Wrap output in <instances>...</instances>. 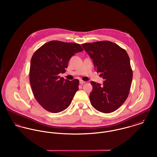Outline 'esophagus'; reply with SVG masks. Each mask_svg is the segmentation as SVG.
Here are the masks:
<instances>
[{
    "instance_id": "esophagus-1",
    "label": "esophagus",
    "mask_w": 157,
    "mask_h": 157,
    "mask_svg": "<svg viewBox=\"0 0 157 157\" xmlns=\"http://www.w3.org/2000/svg\"><path fill=\"white\" fill-rule=\"evenodd\" d=\"M85 83H86V82H85V81H83V80H80V84L83 85V84H85Z\"/></svg>"
}]
</instances>
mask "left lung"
Segmentation results:
<instances>
[{"mask_svg":"<svg viewBox=\"0 0 157 157\" xmlns=\"http://www.w3.org/2000/svg\"><path fill=\"white\" fill-rule=\"evenodd\" d=\"M83 49L93 60L97 72L105 80L103 85L91 82L90 95L92 106L100 112L108 113L118 109L127 99L133 72L127 52L110 41L83 44Z\"/></svg>","mask_w":157,"mask_h":157,"instance_id":"8db88e82","label":"left lung"}]
</instances>
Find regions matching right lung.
<instances>
[{
    "instance_id": "right-lung-1",
    "label": "right lung",
    "mask_w": 157,
    "mask_h": 157,
    "mask_svg": "<svg viewBox=\"0 0 157 157\" xmlns=\"http://www.w3.org/2000/svg\"><path fill=\"white\" fill-rule=\"evenodd\" d=\"M83 51L81 45L49 41L37 49L31 59L29 81L34 96L45 110L58 113L66 109L78 90L79 80L60 77L71 57Z\"/></svg>"
}]
</instances>
